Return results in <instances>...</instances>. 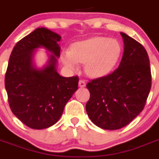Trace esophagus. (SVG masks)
Instances as JSON below:
<instances>
[{
  "instance_id": "34e87169",
  "label": "esophagus",
  "mask_w": 159,
  "mask_h": 159,
  "mask_svg": "<svg viewBox=\"0 0 159 159\" xmlns=\"http://www.w3.org/2000/svg\"><path fill=\"white\" fill-rule=\"evenodd\" d=\"M79 86L80 87V88H84V87L86 86V83H85V81L84 80H80L79 81Z\"/></svg>"
}]
</instances>
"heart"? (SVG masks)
Here are the masks:
<instances>
[{
	"label": "heart",
	"instance_id": "heart-1",
	"mask_svg": "<svg viewBox=\"0 0 159 159\" xmlns=\"http://www.w3.org/2000/svg\"><path fill=\"white\" fill-rule=\"evenodd\" d=\"M121 53L119 42L107 37H92L77 42L71 51L62 54L64 64L70 69H75L78 64H85V71L92 77H101L110 72Z\"/></svg>",
	"mask_w": 159,
	"mask_h": 159
}]
</instances>
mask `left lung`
I'll return each mask as SVG.
<instances>
[{"mask_svg": "<svg viewBox=\"0 0 159 159\" xmlns=\"http://www.w3.org/2000/svg\"><path fill=\"white\" fill-rule=\"evenodd\" d=\"M124 42L118 68L87 84L90 99L88 117L97 127L118 130L127 126L143 110L151 88L150 60L146 49L121 32Z\"/></svg>", "mask_w": 159, "mask_h": 159, "instance_id": "8db88e82", "label": "left lung"}]
</instances>
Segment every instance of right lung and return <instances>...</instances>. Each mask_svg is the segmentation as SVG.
Returning <instances> with one entry per match:
<instances>
[{
    "label": "right lung",
    "instance_id": "add662e5",
    "mask_svg": "<svg viewBox=\"0 0 159 159\" xmlns=\"http://www.w3.org/2000/svg\"><path fill=\"white\" fill-rule=\"evenodd\" d=\"M60 36L38 28L16 43L5 73V85L12 113L32 129L48 128L62 116L67 101L78 88L79 77H63L56 70L60 57ZM45 47L53 54L43 70L32 65L36 48Z\"/></svg>",
    "mask_w": 159,
    "mask_h": 159
}]
</instances>
